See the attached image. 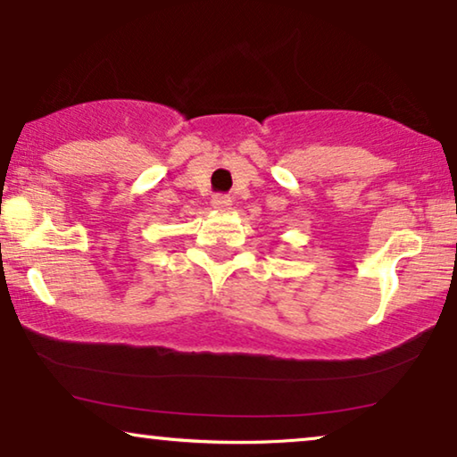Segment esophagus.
<instances>
[{
  "label": "esophagus",
  "mask_w": 457,
  "mask_h": 457,
  "mask_svg": "<svg viewBox=\"0 0 457 457\" xmlns=\"http://www.w3.org/2000/svg\"><path fill=\"white\" fill-rule=\"evenodd\" d=\"M211 204H212V209H217V211H228L229 206H232V198H228V196H212Z\"/></svg>",
  "instance_id": "34e87169"
}]
</instances>
